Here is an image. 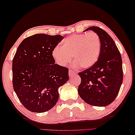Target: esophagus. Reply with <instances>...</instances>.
Segmentation results:
<instances>
[{
    "mask_svg": "<svg viewBox=\"0 0 135 135\" xmlns=\"http://www.w3.org/2000/svg\"><path fill=\"white\" fill-rule=\"evenodd\" d=\"M75 74V72L74 71H73L71 69H69V77H72Z\"/></svg>",
    "mask_w": 135,
    "mask_h": 135,
    "instance_id": "34e87169",
    "label": "esophagus"
}]
</instances>
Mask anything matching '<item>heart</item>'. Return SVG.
Listing matches in <instances>:
<instances>
[{
	"instance_id": "obj_1",
	"label": "heart",
	"mask_w": 135,
	"mask_h": 135,
	"mask_svg": "<svg viewBox=\"0 0 135 135\" xmlns=\"http://www.w3.org/2000/svg\"><path fill=\"white\" fill-rule=\"evenodd\" d=\"M62 45H56L52 51V56L57 65L65 66L72 60L83 69L93 67L100 57L101 40L97 34L91 32L73 34L62 41Z\"/></svg>"
}]
</instances>
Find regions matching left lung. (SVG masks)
<instances>
[{"label": "left lung", "instance_id": "left-lung-1", "mask_svg": "<svg viewBox=\"0 0 135 135\" xmlns=\"http://www.w3.org/2000/svg\"><path fill=\"white\" fill-rule=\"evenodd\" d=\"M93 31L101 40V52L97 62L79 75L81 83L79 94L88 104L105 107L113 102L123 81L122 62L120 52L109 35L98 27L92 26L84 31Z\"/></svg>", "mask_w": 135, "mask_h": 135}]
</instances>
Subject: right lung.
I'll return each instance as SVG.
<instances>
[{
    "label": "right lung",
    "mask_w": 135,
    "mask_h": 135,
    "mask_svg": "<svg viewBox=\"0 0 135 135\" xmlns=\"http://www.w3.org/2000/svg\"><path fill=\"white\" fill-rule=\"evenodd\" d=\"M62 35L37 34L24 39L13 60V89L29 111L41 113L53 108L59 87L69 80V69L55 64L52 51Z\"/></svg>",
    "instance_id": "1"
}]
</instances>
